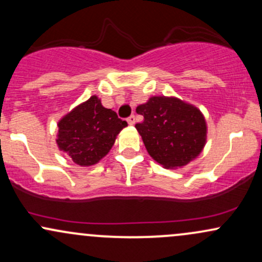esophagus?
<instances>
[{
	"instance_id": "1",
	"label": "esophagus",
	"mask_w": 262,
	"mask_h": 262,
	"mask_svg": "<svg viewBox=\"0 0 262 262\" xmlns=\"http://www.w3.org/2000/svg\"><path fill=\"white\" fill-rule=\"evenodd\" d=\"M127 122H128V124H129V125H133V124H135V116H130V117H128V118H127Z\"/></svg>"
}]
</instances>
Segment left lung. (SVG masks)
<instances>
[{"instance_id":"8db88e82","label":"left lung","mask_w":262,"mask_h":262,"mask_svg":"<svg viewBox=\"0 0 262 262\" xmlns=\"http://www.w3.org/2000/svg\"><path fill=\"white\" fill-rule=\"evenodd\" d=\"M144 121L137 123L149 155L166 169L187 165L201 154L207 123L197 107L176 97L154 96L137 107Z\"/></svg>"}]
</instances>
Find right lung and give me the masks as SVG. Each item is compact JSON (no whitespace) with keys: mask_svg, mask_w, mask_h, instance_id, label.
I'll list each match as a JSON object with an SVG mask.
<instances>
[{"mask_svg":"<svg viewBox=\"0 0 262 262\" xmlns=\"http://www.w3.org/2000/svg\"><path fill=\"white\" fill-rule=\"evenodd\" d=\"M127 125L114 111L102 106L97 96H91L60 119L56 144L75 164L92 166L108 154Z\"/></svg>","mask_w":262,"mask_h":262,"instance_id":"add662e5","label":"right lung"}]
</instances>
